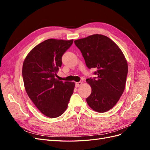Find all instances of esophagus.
Returning a JSON list of instances; mask_svg holds the SVG:
<instances>
[{
    "label": "esophagus",
    "mask_w": 150,
    "mask_h": 150,
    "mask_svg": "<svg viewBox=\"0 0 150 150\" xmlns=\"http://www.w3.org/2000/svg\"><path fill=\"white\" fill-rule=\"evenodd\" d=\"M83 84V83L82 82H81V81H79V82H77V83H75V86H76V88H78L79 86H81V84Z\"/></svg>",
    "instance_id": "34e87169"
}]
</instances>
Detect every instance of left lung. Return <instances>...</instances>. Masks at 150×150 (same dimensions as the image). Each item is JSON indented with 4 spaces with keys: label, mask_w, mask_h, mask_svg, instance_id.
Wrapping results in <instances>:
<instances>
[{
    "label": "left lung",
    "mask_w": 150,
    "mask_h": 150,
    "mask_svg": "<svg viewBox=\"0 0 150 150\" xmlns=\"http://www.w3.org/2000/svg\"><path fill=\"white\" fill-rule=\"evenodd\" d=\"M89 69H96L86 81L91 94L86 98L95 111L104 112L114 107L124 92L128 74V63L119 47L101 34H94L74 40Z\"/></svg>",
    "instance_id": "obj_1"
}]
</instances>
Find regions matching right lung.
<instances>
[{"mask_svg": "<svg viewBox=\"0 0 150 150\" xmlns=\"http://www.w3.org/2000/svg\"><path fill=\"white\" fill-rule=\"evenodd\" d=\"M72 43L73 40H44L31 50L23 63L22 78L27 93L38 110L51 118L64 113L75 87L74 82L55 78L63 54Z\"/></svg>", "mask_w": 150, "mask_h": 150, "instance_id": "add662e5", "label": "right lung"}]
</instances>
